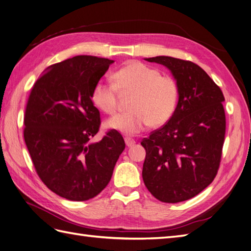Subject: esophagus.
<instances>
[{
	"instance_id": "34e87169",
	"label": "esophagus",
	"mask_w": 251,
	"mask_h": 251,
	"mask_svg": "<svg viewBox=\"0 0 251 251\" xmlns=\"http://www.w3.org/2000/svg\"><path fill=\"white\" fill-rule=\"evenodd\" d=\"M125 143H126V146L130 147V146L136 144V141H134V140L131 139V138H128V137H127V138H125Z\"/></svg>"
}]
</instances>
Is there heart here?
<instances>
[{"label":"heart","instance_id":"heart-1","mask_svg":"<svg viewBox=\"0 0 251 251\" xmlns=\"http://www.w3.org/2000/svg\"><path fill=\"white\" fill-rule=\"evenodd\" d=\"M113 83L100 81L92 90L91 99L100 110L113 114L118 108V92L132 94L130 111L118 114L106 126L126 134H137L150 124L164 125L174 114L178 101L177 82L158 70L132 61L113 74Z\"/></svg>","mask_w":251,"mask_h":251}]
</instances>
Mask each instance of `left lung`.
Instances as JSON below:
<instances>
[{
  "mask_svg": "<svg viewBox=\"0 0 251 251\" xmlns=\"http://www.w3.org/2000/svg\"><path fill=\"white\" fill-rule=\"evenodd\" d=\"M168 68L178 86V104L164 126L141 142L143 181L160 201L196 196L214 180L222 158L226 117L221 88L196 63L169 56L145 58Z\"/></svg>",
  "mask_w": 251,
  "mask_h": 251,
  "instance_id": "left-lung-1",
  "label": "left lung"
}]
</instances>
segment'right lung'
Segmentation results:
<instances>
[{
    "mask_svg": "<svg viewBox=\"0 0 251 251\" xmlns=\"http://www.w3.org/2000/svg\"><path fill=\"white\" fill-rule=\"evenodd\" d=\"M113 60L75 56L49 67L36 80L24 115V141L38 176L69 201L99 195L125 149L117 130L100 142V118L91 94Z\"/></svg>",
    "mask_w": 251,
    "mask_h": 251,
    "instance_id": "right-lung-1",
    "label": "right lung"
}]
</instances>
